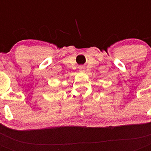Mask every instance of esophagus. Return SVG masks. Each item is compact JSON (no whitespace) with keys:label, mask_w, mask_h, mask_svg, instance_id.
I'll use <instances>...</instances> for the list:
<instances>
[{"label":"esophagus","mask_w":151,"mask_h":151,"mask_svg":"<svg viewBox=\"0 0 151 151\" xmlns=\"http://www.w3.org/2000/svg\"><path fill=\"white\" fill-rule=\"evenodd\" d=\"M79 70H80V71H81V72H84V71H85V67L83 66H81L80 67H79Z\"/></svg>","instance_id":"esophagus-1"}]
</instances>
